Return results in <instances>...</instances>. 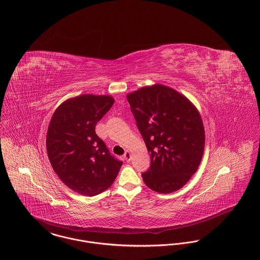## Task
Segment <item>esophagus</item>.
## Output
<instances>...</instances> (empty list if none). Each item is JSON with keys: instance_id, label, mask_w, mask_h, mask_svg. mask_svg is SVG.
Here are the masks:
<instances>
[{"instance_id": "esophagus-1", "label": "esophagus", "mask_w": 260, "mask_h": 260, "mask_svg": "<svg viewBox=\"0 0 260 260\" xmlns=\"http://www.w3.org/2000/svg\"><path fill=\"white\" fill-rule=\"evenodd\" d=\"M124 159H125L126 161H130V159H131V152H130L129 150H127V151L124 153Z\"/></svg>"}]
</instances>
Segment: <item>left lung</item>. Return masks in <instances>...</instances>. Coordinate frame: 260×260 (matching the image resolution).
Listing matches in <instances>:
<instances>
[{
    "mask_svg": "<svg viewBox=\"0 0 260 260\" xmlns=\"http://www.w3.org/2000/svg\"><path fill=\"white\" fill-rule=\"evenodd\" d=\"M136 125L150 153L142 173L154 191L182 188L196 173L205 150V128L194 106L177 91L160 84L127 95Z\"/></svg>",
    "mask_w": 260,
    "mask_h": 260,
    "instance_id": "1",
    "label": "left lung"
}]
</instances>
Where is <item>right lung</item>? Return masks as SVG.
Wrapping results in <instances>:
<instances>
[{"label": "right lung", "mask_w": 260, "mask_h": 260, "mask_svg": "<svg viewBox=\"0 0 260 260\" xmlns=\"http://www.w3.org/2000/svg\"><path fill=\"white\" fill-rule=\"evenodd\" d=\"M110 96L81 95L62 103L47 133V152L56 175L71 190L88 197L109 189L122 165L96 134L110 110Z\"/></svg>", "instance_id": "obj_1"}]
</instances>
